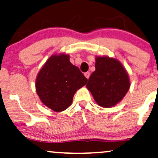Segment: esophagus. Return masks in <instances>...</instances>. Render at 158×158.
<instances>
[{
  "label": "esophagus",
  "mask_w": 158,
  "mask_h": 158,
  "mask_svg": "<svg viewBox=\"0 0 158 158\" xmlns=\"http://www.w3.org/2000/svg\"><path fill=\"white\" fill-rule=\"evenodd\" d=\"M89 75H90V73H89V72H86V73H85V77L87 78V79H89Z\"/></svg>",
  "instance_id": "1"
}]
</instances>
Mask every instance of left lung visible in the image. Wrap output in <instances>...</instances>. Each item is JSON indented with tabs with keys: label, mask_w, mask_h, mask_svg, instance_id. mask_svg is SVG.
Here are the masks:
<instances>
[{
	"label": "left lung",
	"mask_w": 158,
	"mask_h": 158,
	"mask_svg": "<svg viewBox=\"0 0 158 158\" xmlns=\"http://www.w3.org/2000/svg\"><path fill=\"white\" fill-rule=\"evenodd\" d=\"M95 71L86 87L98 104L111 108L120 102L129 90V76L118 60L108 56L95 57Z\"/></svg>",
	"instance_id": "obj_1"
}]
</instances>
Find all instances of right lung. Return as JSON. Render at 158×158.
<instances>
[{"instance_id":"right-lung-1","label":"right lung","mask_w":158,"mask_h":158,"mask_svg":"<svg viewBox=\"0 0 158 158\" xmlns=\"http://www.w3.org/2000/svg\"><path fill=\"white\" fill-rule=\"evenodd\" d=\"M69 57L64 53L52 55L35 79V90L41 101L56 112L67 109L77 89L87 82L79 68L70 62Z\"/></svg>"}]
</instances>
